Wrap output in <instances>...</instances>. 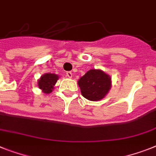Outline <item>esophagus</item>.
Listing matches in <instances>:
<instances>
[{"label":"esophagus","instance_id":"esophagus-1","mask_svg":"<svg viewBox=\"0 0 156 156\" xmlns=\"http://www.w3.org/2000/svg\"><path fill=\"white\" fill-rule=\"evenodd\" d=\"M66 75H67V76L69 77V78H72V77H73V73L70 71L67 72V73H66Z\"/></svg>","mask_w":156,"mask_h":156}]
</instances>
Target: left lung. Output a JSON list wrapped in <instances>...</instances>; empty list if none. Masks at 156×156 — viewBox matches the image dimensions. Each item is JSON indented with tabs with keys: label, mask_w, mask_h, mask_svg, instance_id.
<instances>
[{
	"label": "left lung",
	"mask_w": 156,
	"mask_h": 156,
	"mask_svg": "<svg viewBox=\"0 0 156 156\" xmlns=\"http://www.w3.org/2000/svg\"><path fill=\"white\" fill-rule=\"evenodd\" d=\"M81 94L90 101H98L106 96L111 87V78L100 69H91L78 80Z\"/></svg>",
	"instance_id": "left-lung-1"
}]
</instances>
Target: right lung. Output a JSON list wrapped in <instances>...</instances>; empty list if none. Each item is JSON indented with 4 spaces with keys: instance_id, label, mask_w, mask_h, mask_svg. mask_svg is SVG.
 I'll return each mask as SVG.
<instances>
[{
    "instance_id": "add662e5",
    "label": "right lung",
    "mask_w": 156,
    "mask_h": 156,
    "mask_svg": "<svg viewBox=\"0 0 156 156\" xmlns=\"http://www.w3.org/2000/svg\"><path fill=\"white\" fill-rule=\"evenodd\" d=\"M59 79V76L54 73H46L41 76L38 81V86L44 93H51L54 85Z\"/></svg>"
}]
</instances>
